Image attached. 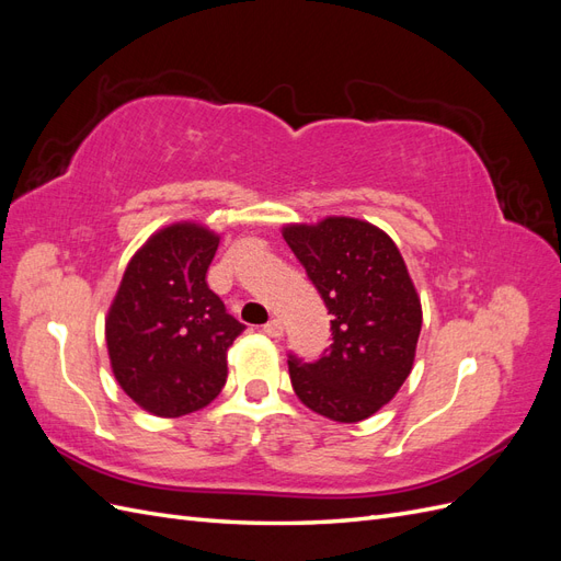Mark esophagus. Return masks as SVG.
<instances>
[{"mask_svg":"<svg viewBox=\"0 0 561 561\" xmlns=\"http://www.w3.org/2000/svg\"><path fill=\"white\" fill-rule=\"evenodd\" d=\"M262 330H264V334H266V336H274V339H278V336L283 334V322H280L278 318H274V320H268Z\"/></svg>","mask_w":561,"mask_h":561,"instance_id":"1","label":"esophagus"}]
</instances>
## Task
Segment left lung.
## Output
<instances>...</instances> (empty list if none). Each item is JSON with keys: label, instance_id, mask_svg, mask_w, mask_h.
<instances>
[{"label": "left lung", "instance_id": "8db88e82", "mask_svg": "<svg viewBox=\"0 0 561 561\" xmlns=\"http://www.w3.org/2000/svg\"><path fill=\"white\" fill-rule=\"evenodd\" d=\"M283 239L332 313V344L318 360L287 355L295 393L316 414L363 421L393 400L414 365L421 301L402 254L353 217L290 225Z\"/></svg>", "mask_w": 561, "mask_h": 561}]
</instances>
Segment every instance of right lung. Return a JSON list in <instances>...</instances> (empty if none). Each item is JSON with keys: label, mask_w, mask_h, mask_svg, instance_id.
Masks as SVG:
<instances>
[{"label": "right lung", "mask_w": 561, "mask_h": 561, "mask_svg": "<svg viewBox=\"0 0 561 561\" xmlns=\"http://www.w3.org/2000/svg\"><path fill=\"white\" fill-rule=\"evenodd\" d=\"M219 236L165 227L133 254L105 322L112 371L142 410L175 419L227 383V351L245 325L206 280Z\"/></svg>", "instance_id": "1"}]
</instances>
